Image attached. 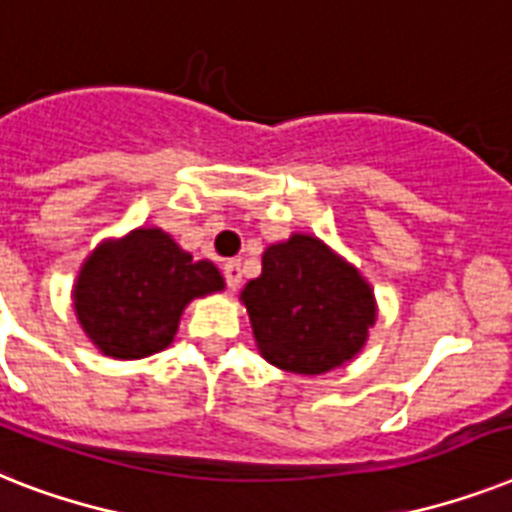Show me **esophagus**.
Instances as JSON below:
<instances>
[{
  "label": "esophagus",
  "mask_w": 512,
  "mask_h": 512,
  "mask_svg": "<svg viewBox=\"0 0 512 512\" xmlns=\"http://www.w3.org/2000/svg\"><path fill=\"white\" fill-rule=\"evenodd\" d=\"M223 276H226L228 281V289L236 292L239 284H242V263H239V260H228V263H223Z\"/></svg>",
  "instance_id": "obj_1"
}]
</instances>
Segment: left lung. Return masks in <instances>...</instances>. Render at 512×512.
Returning a JSON list of instances; mask_svg holds the SVG:
<instances>
[{
    "label": "left lung",
    "instance_id": "1",
    "mask_svg": "<svg viewBox=\"0 0 512 512\" xmlns=\"http://www.w3.org/2000/svg\"><path fill=\"white\" fill-rule=\"evenodd\" d=\"M260 355L281 371L321 376L360 350L378 305L363 273L313 234L263 252V273L242 289Z\"/></svg>",
    "mask_w": 512,
    "mask_h": 512
}]
</instances>
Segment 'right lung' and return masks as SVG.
I'll return each mask as SVG.
<instances>
[{
    "mask_svg": "<svg viewBox=\"0 0 512 512\" xmlns=\"http://www.w3.org/2000/svg\"><path fill=\"white\" fill-rule=\"evenodd\" d=\"M223 289L215 263L194 260L173 236L152 226L91 249L70 297L83 334L102 355L139 360L176 339L191 299Z\"/></svg>",
    "mask_w": 512,
    "mask_h": 512,
    "instance_id": "1",
    "label": "right lung"
}]
</instances>
